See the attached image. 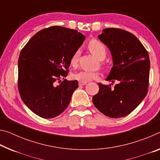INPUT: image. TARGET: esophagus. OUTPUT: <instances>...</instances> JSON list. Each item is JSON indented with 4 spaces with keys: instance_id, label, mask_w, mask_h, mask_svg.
I'll list each match as a JSON object with an SVG mask.
<instances>
[{
    "instance_id": "esophagus-1",
    "label": "esophagus",
    "mask_w": 160,
    "mask_h": 160,
    "mask_svg": "<svg viewBox=\"0 0 160 160\" xmlns=\"http://www.w3.org/2000/svg\"><path fill=\"white\" fill-rule=\"evenodd\" d=\"M86 84H87V82H79V85H80V86L85 85H86Z\"/></svg>"
}]
</instances>
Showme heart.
<instances>
[{"instance_id":"b5f03b06","label":"heart","mask_w":160,"mask_h":160,"mask_svg":"<svg viewBox=\"0 0 160 160\" xmlns=\"http://www.w3.org/2000/svg\"><path fill=\"white\" fill-rule=\"evenodd\" d=\"M88 48L90 51L98 58V60H102L106 57L107 50L105 45L102 42L96 40H92L88 44ZM78 55H79V50H75L73 53L70 59V64L75 66L77 65ZM99 73L97 72H92L88 70H81L79 72L75 73L72 75V78L75 80L80 81V82H85L95 80L98 78Z\"/></svg>"}]
</instances>
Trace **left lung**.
Returning a JSON list of instances; mask_svg holds the SVG:
<instances>
[{
  "mask_svg": "<svg viewBox=\"0 0 160 160\" xmlns=\"http://www.w3.org/2000/svg\"><path fill=\"white\" fill-rule=\"evenodd\" d=\"M98 38L109 48L112 57L113 66L106 80L116 85L111 88V85L98 83L100 90L93 96L92 102L105 115L122 118L132 112L148 93L149 54L136 36L126 30L103 29Z\"/></svg>",
  "mask_w": 160,
  "mask_h": 160,
  "instance_id": "8db88e82",
  "label": "left lung"
}]
</instances>
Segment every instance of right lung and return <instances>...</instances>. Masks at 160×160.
<instances>
[{
	"label": "right lung",
	"mask_w": 160,
	"mask_h": 160,
	"mask_svg": "<svg viewBox=\"0 0 160 160\" xmlns=\"http://www.w3.org/2000/svg\"><path fill=\"white\" fill-rule=\"evenodd\" d=\"M85 39L76 30L52 26L38 32L22 49L18 59L19 93L37 115L53 118L69 105L78 82L65 79L60 82V79L68 75L71 57Z\"/></svg>",
	"instance_id": "add662e5"
}]
</instances>
